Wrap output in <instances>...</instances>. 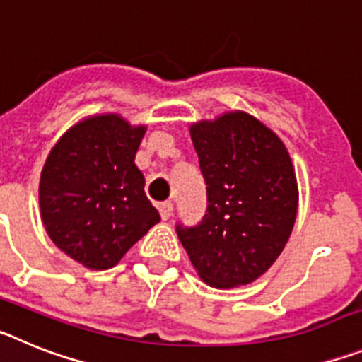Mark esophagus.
Returning <instances> with one entry per match:
<instances>
[{"label": "esophagus", "instance_id": "obj_1", "mask_svg": "<svg viewBox=\"0 0 362 362\" xmlns=\"http://www.w3.org/2000/svg\"><path fill=\"white\" fill-rule=\"evenodd\" d=\"M158 209H159V214H161L163 219H170L172 216V210H174V204L170 203V201H165V203H159L158 204Z\"/></svg>", "mask_w": 362, "mask_h": 362}]
</instances>
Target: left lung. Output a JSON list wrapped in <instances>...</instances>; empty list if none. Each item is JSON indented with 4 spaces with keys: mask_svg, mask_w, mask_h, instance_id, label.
Returning <instances> with one entry per match:
<instances>
[{
    "mask_svg": "<svg viewBox=\"0 0 362 362\" xmlns=\"http://www.w3.org/2000/svg\"><path fill=\"white\" fill-rule=\"evenodd\" d=\"M206 183V214L175 232L201 279L232 288L263 276L292 233L297 181L279 137L246 112L192 124Z\"/></svg>",
    "mask_w": 362,
    "mask_h": 362,
    "instance_id": "8db88e82",
    "label": "left lung"
}]
</instances>
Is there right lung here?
<instances>
[{"mask_svg":"<svg viewBox=\"0 0 362 362\" xmlns=\"http://www.w3.org/2000/svg\"><path fill=\"white\" fill-rule=\"evenodd\" d=\"M145 130L117 114L86 117L59 137L45 161L40 179L45 230L85 268H112L161 221L134 163Z\"/></svg>","mask_w":362,"mask_h":362,"instance_id":"right-lung-1","label":"right lung"}]
</instances>
